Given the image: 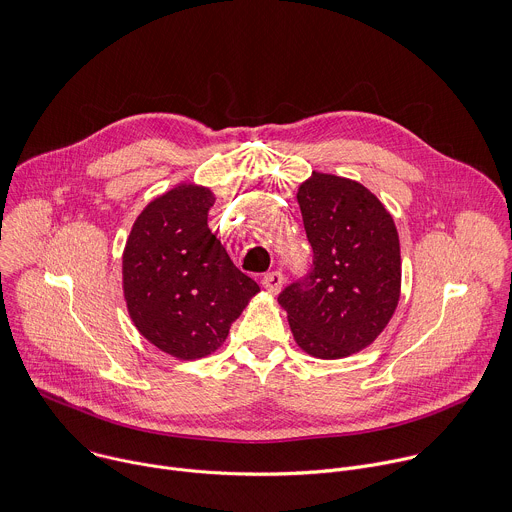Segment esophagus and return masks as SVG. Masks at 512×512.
Segmentation results:
<instances>
[{"label":"esophagus","instance_id":"34e87169","mask_svg":"<svg viewBox=\"0 0 512 512\" xmlns=\"http://www.w3.org/2000/svg\"><path fill=\"white\" fill-rule=\"evenodd\" d=\"M282 284H284V276H282V272H276V270L264 274V278H262V286H264L270 294H278L280 288H282Z\"/></svg>","mask_w":512,"mask_h":512}]
</instances>
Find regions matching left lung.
<instances>
[{"label": "left lung", "instance_id": "obj_1", "mask_svg": "<svg viewBox=\"0 0 512 512\" xmlns=\"http://www.w3.org/2000/svg\"><path fill=\"white\" fill-rule=\"evenodd\" d=\"M296 199L313 266L278 302L304 353L349 357L369 347L395 313L401 256L393 218L367 187L329 173L315 171Z\"/></svg>", "mask_w": 512, "mask_h": 512}]
</instances>
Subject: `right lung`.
Returning a JSON list of instances; mask_svg holds the SVG:
<instances>
[{"label":"right lung","mask_w":512,"mask_h":512,"mask_svg":"<svg viewBox=\"0 0 512 512\" xmlns=\"http://www.w3.org/2000/svg\"><path fill=\"white\" fill-rule=\"evenodd\" d=\"M208 187L181 183L139 214L123 252V290L137 331L163 353H214L260 286L208 228Z\"/></svg>","instance_id":"add662e5"}]
</instances>
